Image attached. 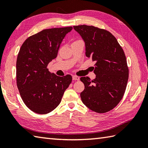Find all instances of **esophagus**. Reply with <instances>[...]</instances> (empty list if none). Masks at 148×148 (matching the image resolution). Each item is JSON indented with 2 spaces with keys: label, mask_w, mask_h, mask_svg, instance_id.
<instances>
[{
  "label": "esophagus",
  "mask_w": 148,
  "mask_h": 148,
  "mask_svg": "<svg viewBox=\"0 0 148 148\" xmlns=\"http://www.w3.org/2000/svg\"><path fill=\"white\" fill-rule=\"evenodd\" d=\"M72 79L75 81H79V77L77 76H72Z\"/></svg>",
  "instance_id": "obj_1"
}]
</instances>
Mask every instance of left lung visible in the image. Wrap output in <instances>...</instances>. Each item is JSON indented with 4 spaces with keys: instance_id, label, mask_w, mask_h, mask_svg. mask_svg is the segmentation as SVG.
<instances>
[{
    "instance_id": "left-lung-1",
    "label": "left lung",
    "mask_w": 148,
    "mask_h": 148,
    "mask_svg": "<svg viewBox=\"0 0 148 148\" xmlns=\"http://www.w3.org/2000/svg\"><path fill=\"white\" fill-rule=\"evenodd\" d=\"M85 43L86 56L95 62V79L81 77L83 103L92 111L104 113L118 104L126 90L128 67L117 39L109 31L93 26H74Z\"/></svg>"
}]
</instances>
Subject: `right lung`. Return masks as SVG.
I'll return each instance as SVG.
<instances>
[{
  "label": "right lung",
  "mask_w": 148,
  "mask_h": 148,
  "mask_svg": "<svg viewBox=\"0 0 148 148\" xmlns=\"http://www.w3.org/2000/svg\"><path fill=\"white\" fill-rule=\"evenodd\" d=\"M72 27L43 30L27 38L16 61V84L23 102L31 111L45 114L61 102L72 82L71 75L60 77L47 66L57 56L60 44Z\"/></svg>",
  "instance_id": "add662e5"
}]
</instances>
